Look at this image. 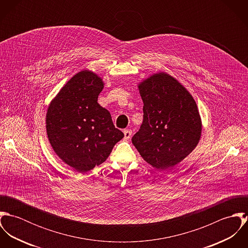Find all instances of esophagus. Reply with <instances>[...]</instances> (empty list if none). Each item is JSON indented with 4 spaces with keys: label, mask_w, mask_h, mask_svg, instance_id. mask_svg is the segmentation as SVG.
Returning <instances> with one entry per match:
<instances>
[{
    "label": "esophagus",
    "mask_w": 248,
    "mask_h": 248,
    "mask_svg": "<svg viewBox=\"0 0 248 248\" xmlns=\"http://www.w3.org/2000/svg\"><path fill=\"white\" fill-rule=\"evenodd\" d=\"M132 137V131L131 130H124V138L125 140H129Z\"/></svg>",
    "instance_id": "obj_1"
}]
</instances>
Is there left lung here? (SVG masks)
Listing matches in <instances>:
<instances>
[{"label": "left lung", "mask_w": 248, "mask_h": 248, "mask_svg": "<svg viewBox=\"0 0 248 248\" xmlns=\"http://www.w3.org/2000/svg\"><path fill=\"white\" fill-rule=\"evenodd\" d=\"M143 122L132 142L140 155L156 169L171 168L198 145L202 120L188 91L171 75L155 73L139 86Z\"/></svg>", "instance_id": "1"}]
</instances>
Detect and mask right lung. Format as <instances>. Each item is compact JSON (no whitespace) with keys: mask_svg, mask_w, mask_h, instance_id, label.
<instances>
[{"mask_svg":"<svg viewBox=\"0 0 248 248\" xmlns=\"http://www.w3.org/2000/svg\"><path fill=\"white\" fill-rule=\"evenodd\" d=\"M104 88L95 73H76L47 108L46 134L56 155L77 172L100 165L124 134L112 123L109 111L97 102Z\"/></svg>","mask_w":248,"mask_h":248,"instance_id":"add662e5","label":"right lung"}]
</instances>
